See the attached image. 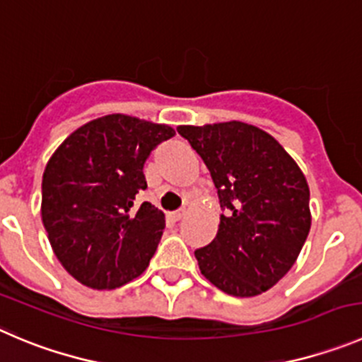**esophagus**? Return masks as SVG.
<instances>
[{
    "instance_id": "1",
    "label": "esophagus",
    "mask_w": 362,
    "mask_h": 362,
    "mask_svg": "<svg viewBox=\"0 0 362 362\" xmlns=\"http://www.w3.org/2000/svg\"><path fill=\"white\" fill-rule=\"evenodd\" d=\"M170 216L175 219V221H178V219H182L185 216V209H178V211L170 212Z\"/></svg>"
}]
</instances>
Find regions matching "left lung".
<instances>
[{"mask_svg": "<svg viewBox=\"0 0 362 362\" xmlns=\"http://www.w3.org/2000/svg\"><path fill=\"white\" fill-rule=\"evenodd\" d=\"M218 189L216 238L194 252L200 272L223 293L255 296L291 269L310 230L309 185L272 135L241 121L178 127Z\"/></svg>", "mask_w": 362, "mask_h": 362, "instance_id": "left-lung-1", "label": "left lung"}]
</instances>
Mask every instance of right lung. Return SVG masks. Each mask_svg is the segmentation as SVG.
I'll list each match as a JSON object with an SVG mask.
<instances>
[{
  "label": "right lung",
  "mask_w": 362,
  "mask_h": 362,
  "mask_svg": "<svg viewBox=\"0 0 362 362\" xmlns=\"http://www.w3.org/2000/svg\"><path fill=\"white\" fill-rule=\"evenodd\" d=\"M173 135L168 124L110 114L74 130L46 164L44 228L60 264L87 288L116 289L150 264L164 212L135 207V194L148 187L151 150Z\"/></svg>",
  "instance_id": "obj_1"
}]
</instances>
